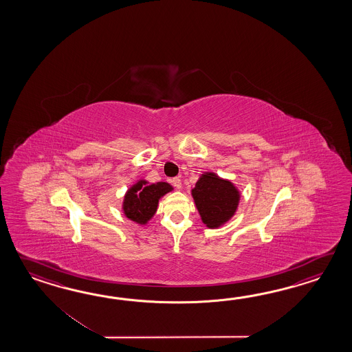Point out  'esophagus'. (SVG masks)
I'll list each match as a JSON object with an SVG mask.
<instances>
[{"mask_svg": "<svg viewBox=\"0 0 352 352\" xmlns=\"http://www.w3.org/2000/svg\"><path fill=\"white\" fill-rule=\"evenodd\" d=\"M171 182H173L175 188H177V190L181 188V179H179V177H173V179H171Z\"/></svg>", "mask_w": 352, "mask_h": 352, "instance_id": "34e87169", "label": "esophagus"}]
</instances>
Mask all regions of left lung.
Listing matches in <instances>:
<instances>
[{
    "instance_id": "left-lung-1",
    "label": "left lung",
    "mask_w": 352,
    "mask_h": 352,
    "mask_svg": "<svg viewBox=\"0 0 352 352\" xmlns=\"http://www.w3.org/2000/svg\"><path fill=\"white\" fill-rule=\"evenodd\" d=\"M191 192L204 224L209 228L226 223L239 204V191L232 182L212 173L202 175Z\"/></svg>"
}]
</instances>
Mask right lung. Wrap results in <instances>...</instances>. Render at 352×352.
I'll return each instance as SVG.
<instances>
[{
    "label": "right lung",
    "instance_id": "obj_1",
    "mask_svg": "<svg viewBox=\"0 0 352 352\" xmlns=\"http://www.w3.org/2000/svg\"><path fill=\"white\" fill-rule=\"evenodd\" d=\"M173 190L167 182L148 184L147 181H138L131 187L124 196L123 211L128 219L138 224H146L157 210L161 196Z\"/></svg>",
    "mask_w": 352,
    "mask_h": 352
}]
</instances>
